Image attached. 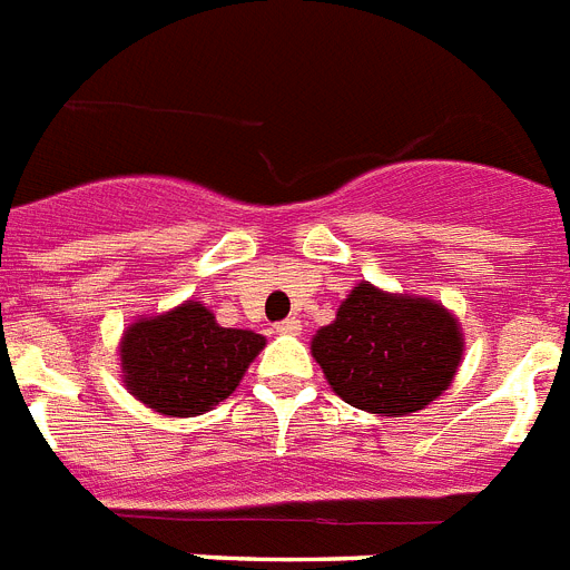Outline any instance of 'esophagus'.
Listing matches in <instances>:
<instances>
[{"label":"esophagus","mask_w":570,"mask_h":570,"mask_svg":"<svg viewBox=\"0 0 570 570\" xmlns=\"http://www.w3.org/2000/svg\"><path fill=\"white\" fill-rule=\"evenodd\" d=\"M275 330L281 333V336H298L301 333V322L298 318H286V322L275 324Z\"/></svg>","instance_id":"esophagus-1"}]
</instances>
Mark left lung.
<instances>
[{
	"mask_svg": "<svg viewBox=\"0 0 570 570\" xmlns=\"http://www.w3.org/2000/svg\"><path fill=\"white\" fill-rule=\"evenodd\" d=\"M330 389L353 409L405 417L452 385L463 356V330L440 301L385 293L362 281L336 318L309 342Z\"/></svg>",
	"mask_w": 570,
	"mask_h": 570,
	"instance_id": "8db88e82",
	"label": "left lung"
}]
</instances>
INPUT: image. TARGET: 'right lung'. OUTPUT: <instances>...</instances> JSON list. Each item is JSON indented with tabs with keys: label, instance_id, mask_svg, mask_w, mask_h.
<instances>
[{
	"label": "right lung",
	"instance_id": "1",
	"mask_svg": "<svg viewBox=\"0 0 570 570\" xmlns=\"http://www.w3.org/2000/svg\"><path fill=\"white\" fill-rule=\"evenodd\" d=\"M266 347L255 330L219 327L203 301L141 315L121 333L124 389L165 417H196L234 394Z\"/></svg>",
	"mask_w": 570,
	"mask_h": 570
}]
</instances>
